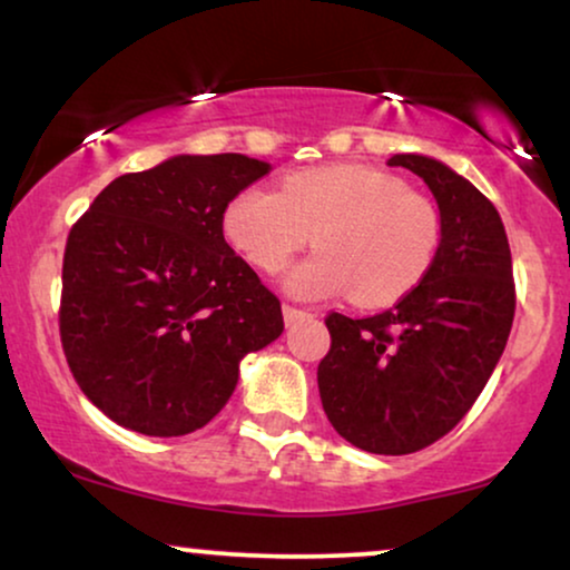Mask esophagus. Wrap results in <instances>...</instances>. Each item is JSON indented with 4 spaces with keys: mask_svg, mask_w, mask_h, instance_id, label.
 Instances as JSON below:
<instances>
[{
    "mask_svg": "<svg viewBox=\"0 0 570 570\" xmlns=\"http://www.w3.org/2000/svg\"><path fill=\"white\" fill-rule=\"evenodd\" d=\"M283 316H285V324H295L298 320H306V316H312L306 312V308H298V306H291V303H283Z\"/></svg>",
    "mask_w": 570,
    "mask_h": 570,
    "instance_id": "34e87169",
    "label": "esophagus"
}]
</instances>
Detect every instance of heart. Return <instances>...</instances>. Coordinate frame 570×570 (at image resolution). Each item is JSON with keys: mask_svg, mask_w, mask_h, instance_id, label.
I'll list each match as a JSON object with an SVG mask.
<instances>
[{"mask_svg": "<svg viewBox=\"0 0 570 570\" xmlns=\"http://www.w3.org/2000/svg\"><path fill=\"white\" fill-rule=\"evenodd\" d=\"M227 240L264 275L312 243L285 285L298 298L351 295L366 308L409 295L432 269L442 217L432 198L368 165H324L285 175L283 188H246L225 212Z\"/></svg>", "mask_w": 570, "mask_h": 570, "instance_id": "1", "label": "heart"}]
</instances>
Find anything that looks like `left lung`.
Listing matches in <instances>:
<instances>
[{"label": "left lung", "mask_w": 570, "mask_h": 570, "mask_svg": "<svg viewBox=\"0 0 570 570\" xmlns=\"http://www.w3.org/2000/svg\"><path fill=\"white\" fill-rule=\"evenodd\" d=\"M430 186L442 243L426 277L387 312H330L316 380L330 424L366 453L405 455L453 430L505 351L515 314L511 246L482 190L438 159L395 154Z\"/></svg>", "instance_id": "left-lung-1"}]
</instances>
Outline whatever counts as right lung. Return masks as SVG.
I'll return each mask as SVG.
<instances>
[{
  "label": "right lung",
  "mask_w": 570,
  "mask_h": 570,
  "mask_svg": "<svg viewBox=\"0 0 570 570\" xmlns=\"http://www.w3.org/2000/svg\"><path fill=\"white\" fill-rule=\"evenodd\" d=\"M269 175L243 154L120 175L68 235L59 340L78 387L149 438L196 432L230 401L246 353L283 332L279 298L227 246V204Z\"/></svg>",
  "instance_id": "1"
}]
</instances>
